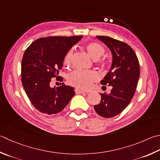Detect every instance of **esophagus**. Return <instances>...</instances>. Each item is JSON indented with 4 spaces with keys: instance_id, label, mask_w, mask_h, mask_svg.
<instances>
[{
    "instance_id": "esophagus-1",
    "label": "esophagus",
    "mask_w": 160,
    "mask_h": 160,
    "mask_svg": "<svg viewBox=\"0 0 160 160\" xmlns=\"http://www.w3.org/2000/svg\"><path fill=\"white\" fill-rule=\"evenodd\" d=\"M75 92L76 94H83V93H85V91H83V90H81L78 88H75Z\"/></svg>"
}]
</instances>
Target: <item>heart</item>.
Wrapping results in <instances>:
<instances>
[{
	"label": "heart",
	"instance_id": "1",
	"mask_svg": "<svg viewBox=\"0 0 160 160\" xmlns=\"http://www.w3.org/2000/svg\"><path fill=\"white\" fill-rule=\"evenodd\" d=\"M86 50H88L89 56L92 59H97V62L101 67H104L108 64V60L106 58H100L105 53V48L102 45L97 42H92L87 44ZM74 50L70 49L66 54L63 63L66 66H71L73 58ZM98 74L93 71L76 70L69 74L67 77L68 82L71 85L75 87L80 89H88L91 88L92 83L98 79Z\"/></svg>",
	"mask_w": 160,
	"mask_h": 160
}]
</instances>
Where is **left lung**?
<instances>
[{"instance_id":"8db88e82","label":"left lung","mask_w":160,"mask_h":160,"mask_svg":"<svg viewBox=\"0 0 160 160\" xmlns=\"http://www.w3.org/2000/svg\"><path fill=\"white\" fill-rule=\"evenodd\" d=\"M97 38L112 52L111 68L101 81L103 87L111 86L112 89L109 94L101 93L100 103L94 108L98 115L109 118L120 114L132 101L140 76V66L134 51L127 43L108 36Z\"/></svg>"}]
</instances>
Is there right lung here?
<instances>
[{"instance_id": "1", "label": "right lung", "mask_w": 160, "mask_h": 160, "mask_svg": "<svg viewBox=\"0 0 160 160\" xmlns=\"http://www.w3.org/2000/svg\"><path fill=\"white\" fill-rule=\"evenodd\" d=\"M79 36H50L35 40L26 50L22 61V82L31 103L38 111L57 114L67 106L75 94L74 88L64 83L51 88L52 78L58 76L63 59Z\"/></svg>"}]
</instances>
